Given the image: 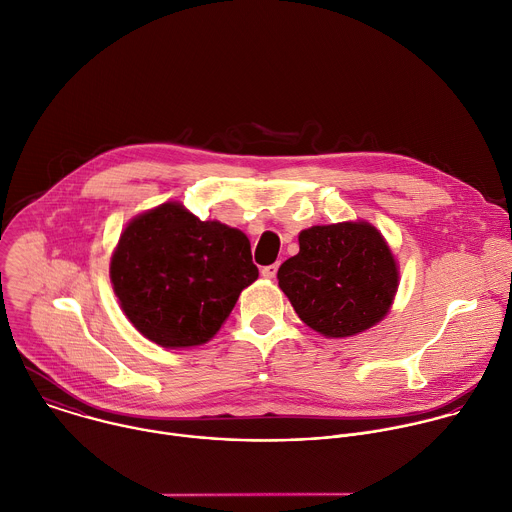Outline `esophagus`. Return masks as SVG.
Segmentation results:
<instances>
[{"label":"esophagus","instance_id":"obj_1","mask_svg":"<svg viewBox=\"0 0 512 512\" xmlns=\"http://www.w3.org/2000/svg\"><path fill=\"white\" fill-rule=\"evenodd\" d=\"M277 271H279V265H277V263H273V265H267V267H263V269H261V275H263L265 279H275Z\"/></svg>","mask_w":512,"mask_h":512}]
</instances>
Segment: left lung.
<instances>
[{
  "mask_svg": "<svg viewBox=\"0 0 512 512\" xmlns=\"http://www.w3.org/2000/svg\"><path fill=\"white\" fill-rule=\"evenodd\" d=\"M299 319L327 339L359 335L381 323L399 289V263L369 221L313 225L299 253L277 271Z\"/></svg>",
  "mask_w": 512,
  "mask_h": 512,
  "instance_id": "8db88e82",
  "label": "left lung"
}]
</instances>
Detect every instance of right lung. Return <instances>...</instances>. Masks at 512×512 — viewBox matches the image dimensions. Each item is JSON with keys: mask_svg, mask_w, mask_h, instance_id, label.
Masks as SVG:
<instances>
[{"mask_svg": "<svg viewBox=\"0 0 512 512\" xmlns=\"http://www.w3.org/2000/svg\"><path fill=\"white\" fill-rule=\"evenodd\" d=\"M257 277L243 231L201 221L177 201L135 215L109 263L121 311L165 349L211 341Z\"/></svg>", "mask_w": 512, "mask_h": 512, "instance_id": "add662e5", "label": "right lung"}]
</instances>
